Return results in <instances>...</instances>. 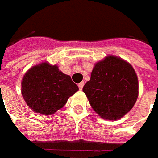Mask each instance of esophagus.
I'll use <instances>...</instances> for the list:
<instances>
[{
	"mask_svg": "<svg viewBox=\"0 0 158 158\" xmlns=\"http://www.w3.org/2000/svg\"><path fill=\"white\" fill-rule=\"evenodd\" d=\"M83 85H84V82H80V83L78 84V87H79V89H80L81 90H82V88H83Z\"/></svg>",
	"mask_w": 158,
	"mask_h": 158,
	"instance_id": "1",
	"label": "esophagus"
}]
</instances>
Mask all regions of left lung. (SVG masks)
Here are the masks:
<instances>
[{
    "instance_id": "1",
    "label": "left lung",
    "mask_w": 158,
    "mask_h": 158,
    "mask_svg": "<svg viewBox=\"0 0 158 158\" xmlns=\"http://www.w3.org/2000/svg\"><path fill=\"white\" fill-rule=\"evenodd\" d=\"M138 88V78L133 67L120 58L109 55L95 64L90 80L82 91L101 118L115 120L135 106Z\"/></svg>"
}]
</instances>
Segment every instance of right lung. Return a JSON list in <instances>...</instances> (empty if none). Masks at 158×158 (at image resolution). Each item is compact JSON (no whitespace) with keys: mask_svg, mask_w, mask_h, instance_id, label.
<instances>
[{"mask_svg":"<svg viewBox=\"0 0 158 158\" xmlns=\"http://www.w3.org/2000/svg\"><path fill=\"white\" fill-rule=\"evenodd\" d=\"M78 89L69 76L47 62L31 68L22 80L24 101L33 112L44 115L53 114L62 108Z\"/></svg>","mask_w":158,"mask_h":158,"instance_id":"right-lung-1","label":"right lung"}]
</instances>
